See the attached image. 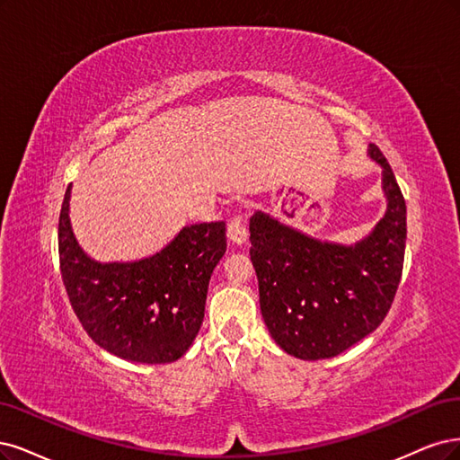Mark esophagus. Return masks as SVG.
<instances>
[{
  "instance_id": "obj_1",
  "label": "esophagus",
  "mask_w": 460,
  "mask_h": 460,
  "mask_svg": "<svg viewBox=\"0 0 460 460\" xmlns=\"http://www.w3.org/2000/svg\"><path fill=\"white\" fill-rule=\"evenodd\" d=\"M227 236L233 244H244L248 241V229H246V224L241 216H236L229 221Z\"/></svg>"
}]
</instances>
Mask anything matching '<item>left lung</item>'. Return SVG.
<instances>
[{
	"label": "left lung",
	"instance_id": "left-lung-1",
	"mask_svg": "<svg viewBox=\"0 0 460 460\" xmlns=\"http://www.w3.org/2000/svg\"><path fill=\"white\" fill-rule=\"evenodd\" d=\"M382 168L386 212L353 244L314 239L261 210L250 217V260L271 338L298 359H329L358 344L386 317L403 271L407 206L395 175Z\"/></svg>",
	"mask_w": 460,
	"mask_h": 460
}]
</instances>
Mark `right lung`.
Masks as SVG:
<instances>
[{
  "label": "right lung",
  "instance_id": "obj_1",
  "mask_svg": "<svg viewBox=\"0 0 460 460\" xmlns=\"http://www.w3.org/2000/svg\"><path fill=\"white\" fill-rule=\"evenodd\" d=\"M70 190L58 217V260L74 314L93 342L131 363H172L200 331L210 277L227 250L226 224L185 226L156 254L133 261L87 256L70 224Z\"/></svg>",
  "mask_w": 460,
  "mask_h": 460
}]
</instances>
